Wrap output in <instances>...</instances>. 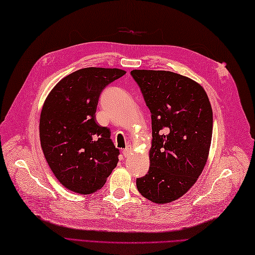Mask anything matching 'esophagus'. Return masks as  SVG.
<instances>
[{
	"mask_svg": "<svg viewBox=\"0 0 255 255\" xmlns=\"http://www.w3.org/2000/svg\"><path fill=\"white\" fill-rule=\"evenodd\" d=\"M131 151H132L131 145H127V147L123 150V154H124L125 156H128L129 154L131 153Z\"/></svg>",
	"mask_w": 255,
	"mask_h": 255,
	"instance_id": "34e87169",
	"label": "esophagus"
}]
</instances>
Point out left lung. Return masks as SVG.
I'll return each instance as SVG.
<instances>
[{"mask_svg": "<svg viewBox=\"0 0 255 255\" xmlns=\"http://www.w3.org/2000/svg\"><path fill=\"white\" fill-rule=\"evenodd\" d=\"M151 113L152 147L139 193L156 204L183 196L202 174L213 134V111L205 90L170 71L132 70Z\"/></svg>", "mask_w": 255, "mask_h": 255, "instance_id": "8db88e82", "label": "left lung"}]
</instances>
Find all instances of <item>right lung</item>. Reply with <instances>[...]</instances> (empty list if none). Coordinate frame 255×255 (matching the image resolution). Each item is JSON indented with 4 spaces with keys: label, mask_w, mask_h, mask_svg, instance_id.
<instances>
[{
    "label": "right lung",
    "mask_w": 255,
    "mask_h": 255,
    "mask_svg": "<svg viewBox=\"0 0 255 255\" xmlns=\"http://www.w3.org/2000/svg\"><path fill=\"white\" fill-rule=\"evenodd\" d=\"M125 73L81 69L63 78L47 97L39 123L41 148L57 180L70 191H99L118 163L110 128L96 123L95 112L102 91Z\"/></svg>",
    "instance_id": "obj_1"
}]
</instances>
